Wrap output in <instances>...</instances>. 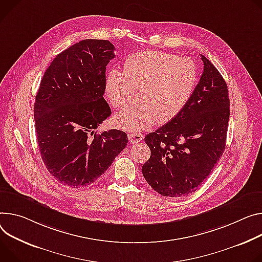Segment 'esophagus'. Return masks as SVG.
<instances>
[{
    "mask_svg": "<svg viewBox=\"0 0 262 262\" xmlns=\"http://www.w3.org/2000/svg\"><path fill=\"white\" fill-rule=\"evenodd\" d=\"M143 138H144V136L142 135V134H129L128 135V140H129V142L132 144H136V143H139L140 141H142L143 140Z\"/></svg>",
    "mask_w": 262,
    "mask_h": 262,
    "instance_id": "esophagus-1",
    "label": "esophagus"
}]
</instances>
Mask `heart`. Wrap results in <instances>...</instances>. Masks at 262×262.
<instances>
[{"label":"heart","instance_id":"b5f03b06","mask_svg":"<svg viewBox=\"0 0 262 262\" xmlns=\"http://www.w3.org/2000/svg\"><path fill=\"white\" fill-rule=\"evenodd\" d=\"M196 82L198 68L191 58L161 51L129 55L123 62V71L112 69L107 72L105 92L113 106L122 107L132 100L135 89L140 88V102L117 113L115 125L140 132L158 120H171L189 101Z\"/></svg>","mask_w":262,"mask_h":262}]
</instances>
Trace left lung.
Instances as JSON below:
<instances>
[{"mask_svg": "<svg viewBox=\"0 0 262 262\" xmlns=\"http://www.w3.org/2000/svg\"><path fill=\"white\" fill-rule=\"evenodd\" d=\"M201 57L204 72L185 107L144 139L151 155L142 173L164 196L181 198L196 191L226 147L228 86L219 70Z\"/></svg>", "mask_w": 262, "mask_h": 262, "instance_id": "8db88e82", "label": "left lung"}]
</instances>
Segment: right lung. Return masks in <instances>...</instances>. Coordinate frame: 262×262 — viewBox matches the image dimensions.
<instances>
[{
  "instance_id": "1",
  "label": "right lung",
  "mask_w": 262,
  "mask_h": 262,
  "mask_svg": "<svg viewBox=\"0 0 262 262\" xmlns=\"http://www.w3.org/2000/svg\"><path fill=\"white\" fill-rule=\"evenodd\" d=\"M114 50L105 39H83L69 47L46 70L36 94L34 121L41 159L54 179L71 188L94 183L127 145L124 132H96L112 113L103 95Z\"/></svg>"
}]
</instances>
